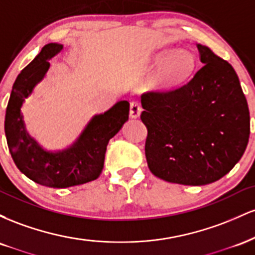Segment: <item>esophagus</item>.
I'll return each mask as SVG.
<instances>
[{
    "mask_svg": "<svg viewBox=\"0 0 255 255\" xmlns=\"http://www.w3.org/2000/svg\"><path fill=\"white\" fill-rule=\"evenodd\" d=\"M141 105H140L137 102H131L130 108H129V116L131 119H137L141 114Z\"/></svg>",
    "mask_w": 255,
    "mask_h": 255,
    "instance_id": "obj_1",
    "label": "esophagus"
}]
</instances>
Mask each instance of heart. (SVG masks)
Here are the masks:
<instances>
[{
    "mask_svg": "<svg viewBox=\"0 0 255 255\" xmlns=\"http://www.w3.org/2000/svg\"><path fill=\"white\" fill-rule=\"evenodd\" d=\"M147 68L148 71L156 69L151 80L154 89L171 91L191 78L195 69V57L191 51L183 49H166L154 55Z\"/></svg>",
    "mask_w": 255,
    "mask_h": 255,
    "instance_id": "b5f03b06",
    "label": "heart"
}]
</instances>
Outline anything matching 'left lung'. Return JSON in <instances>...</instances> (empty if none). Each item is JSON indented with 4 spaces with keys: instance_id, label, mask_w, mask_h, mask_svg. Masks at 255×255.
Wrapping results in <instances>:
<instances>
[{
    "instance_id": "obj_1",
    "label": "left lung",
    "mask_w": 255,
    "mask_h": 255,
    "mask_svg": "<svg viewBox=\"0 0 255 255\" xmlns=\"http://www.w3.org/2000/svg\"><path fill=\"white\" fill-rule=\"evenodd\" d=\"M203 63L184 86L141 96L145 154L154 176L203 186L227 175L250 139V110L236 72L197 44Z\"/></svg>"
}]
</instances>
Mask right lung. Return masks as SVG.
<instances>
[{
    "instance_id": "1",
    "label": "right lung",
    "mask_w": 255,
    "mask_h": 255,
    "mask_svg": "<svg viewBox=\"0 0 255 255\" xmlns=\"http://www.w3.org/2000/svg\"><path fill=\"white\" fill-rule=\"evenodd\" d=\"M62 50V44H46L20 72L13 84L4 119L8 148L17 169L36 183L52 188L96 180L103 169L108 142L129 115V103L119 101L109 110L93 115L69 146L56 151L44 148L26 129L21 108L50 69L49 61Z\"/></svg>"
}]
</instances>
